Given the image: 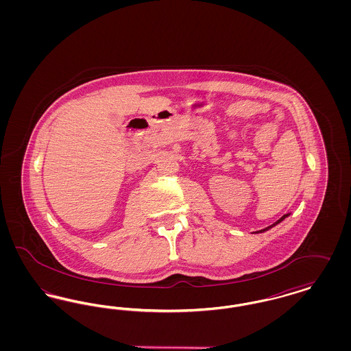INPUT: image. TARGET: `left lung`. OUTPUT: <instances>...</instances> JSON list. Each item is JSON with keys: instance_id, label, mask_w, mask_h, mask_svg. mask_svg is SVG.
Here are the masks:
<instances>
[{"instance_id": "8db88e82", "label": "left lung", "mask_w": 351, "mask_h": 351, "mask_svg": "<svg viewBox=\"0 0 351 351\" xmlns=\"http://www.w3.org/2000/svg\"><path fill=\"white\" fill-rule=\"evenodd\" d=\"M289 215H291V213H287V215H284L283 217L279 218V219H278V221H276V222H274V223H272V225H269V226H267V228H266V229H262V230H258V232H255V233H265V232H267V230H269V229H271V228H274V226H276V225H278V223H280V222H282V221H283L284 218L288 217V216H289Z\"/></svg>"}]
</instances>
